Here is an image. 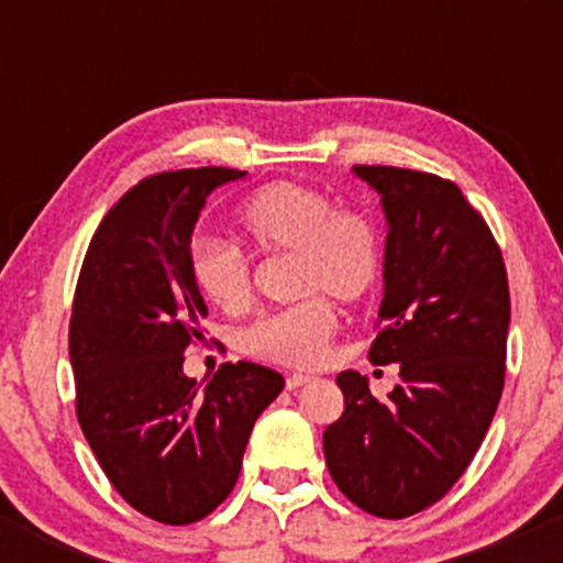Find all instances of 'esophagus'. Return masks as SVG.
I'll list each match as a JSON object with an SVG mask.
<instances>
[{"label": "esophagus", "instance_id": "esophagus-1", "mask_svg": "<svg viewBox=\"0 0 563 563\" xmlns=\"http://www.w3.org/2000/svg\"><path fill=\"white\" fill-rule=\"evenodd\" d=\"M316 376H310V373H291V376L286 378V389H299L305 387V384L313 382Z\"/></svg>", "mask_w": 563, "mask_h": 563}]
</instances>
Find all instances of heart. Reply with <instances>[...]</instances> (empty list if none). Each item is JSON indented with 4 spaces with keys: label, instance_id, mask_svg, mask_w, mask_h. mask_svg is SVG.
I'll list each match as a JSON object with an SVG mask.
<instances>
[{
    "label": "heart",
    "instance_id": "heart-1",
    "mask_svg": "<svg viewBox=\"0 0 563 563\" xmlns=\"http://www.w3.org/2000/svg\"><path fill=\"white\" fill-rule=\"evenodd\" d=\"M240 229L261 255H291V294L305 297L250 323L240 349L277 365H308L334 332L327 297L360 302L382 280V231L365 212L338 207L327 192L299 181H275L255 192L240 212ZM190 275L201 297L223 313H242L253 299L247 261L225 242H196Z\"/></svg>",
    "mask_w": 563,
    "mask_h": 563
}]
</instances>
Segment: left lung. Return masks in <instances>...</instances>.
Wrapping results in <instances>:
<instances>
[{"label": "left lung", "mask_w": 563, "mask_h": 563, "mask_svg": "<svg viewBox=\"0 0 563 563\" xmlns=\"http://www.w3.org/2000/svg\"><path fill=\"white\" fill-rule=\"evenodd\" d=\"M387 218L384 329L373 365H400L389 400L343 371L345 411L323 430V457L349 501L400 520L444 498L468 468L504 389L509 286L501 250L455 181L354 166Z\"/></svg>", "instance_id": "obj_1"}]
</instances>
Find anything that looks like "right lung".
Here are the masks:
<instances>
[{"mask_svg":"<svg viewBox=\"0 0 563 563\" xmlns=\"http://www.w3.org/2000/svg\"><path fill=\"white\" fill-rule=\"evenodd\" d=\"M242 176L209 166L139 181L95 231L78 277V422L119 496L157 523H196L229 498L250 430L286 384L253 362H225L207 384L181 371L207 318L192 229L209 192Z\"/></svg>","mask_w":563,"mask_h":563,"instance_id":"right-lung-1","label":"right lung"}]
</instances>
